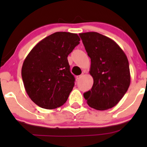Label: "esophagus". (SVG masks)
I'll list each match as a JSON object with an SVG mask.
<instances>
[{"label": "esophagus", "instance_id": "34e87169", "mask_svg": "<svg viewBox=\"0 0 147 147\" xmlns=\"http://www.w3.org/2000/svg\"><path fill=\"white\" fill-rule=\"evenodd\" d=\"M83 77V75H78L76 77V78H77V79H80L82 77Z\"/></svg>", "mask_w": 147, "mask_h": 147}]
</instances>
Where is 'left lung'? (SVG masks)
<instances>
[{"label": "left lung", "instance_id": "obj_1", "mask_svg": "<svg viewBox=\"0 0 147 147\" xmlns=\"http://www.w3.org/2000/svg\"><path fill=\"white\" fill-rule=\"evenodd\" d=\"M90 58V75L93 78L90 90L84 94L91 108L104 111L114 107L124 97L131 83L129 61L122 48L101 34L80 33Z\"/></svg>", "mask_w": 147, "mask_h": 147}]
</instances>
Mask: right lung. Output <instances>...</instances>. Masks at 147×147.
Listing matches in <instances>:
<instances>
[{
    "mask_svg": "<svg viewBox=\"0 0 147 147\" xmlns=\"http://www.w3.org/2000/svg\"><path fill=\"white\" fill-rule=\"evenodd\" d=\"M77 34L57 32L38 42L26 57L21 75L32 101L45 109L65 104L74 85L69 54L79 43Z\"/></svg>",
    "mask_w": 147,
    "mask_h": 147,
    "instance_id": "add662e5",
    "label": "right lung"
}]
</instances>
